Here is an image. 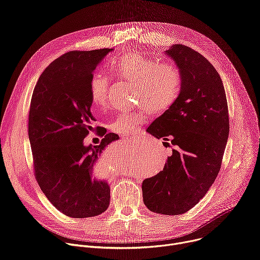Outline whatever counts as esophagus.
Instances as JSON below:
<instances>
[{"label": "esophagus", "instance_id": "34e87169", "mask_svg": "<svg viewBox=\"0 0 260 260\" xmlns=\"http://www.w3.org/2000/svg\"><path fill=\"white\" fill-rule=\"evenodd\" d=\"M125 140H126L127 142H128V141H129V142H132V141H133V139H132V138H125Z\"/></svg>", "mask_w": 260, "mask_h": 260}]
</instances>
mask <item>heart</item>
<instances>
[{
    "mask_svg": "<svg viewBox=\"0 0 260 260\" xmlns=\"http://www.w3.org/2000/svg\"><path fill=\"white\" fill-rule=\"evenodd\" d=\"M111 71L137 84L138 104H144L150 114H159L177 100L181 89V73L171 61L156 62L140 52H126L112 60ZM109 81L102 73H95L89 81V96L95 107H104L108 102ZM146 112H124L116 115L110 123L112 132L134 136L138 125L144 121Z\"/></svg>",
    "mask_w": 260,
    "mask_h": 260,
    "instance_id": "heart-1",
    "label": "heart"
}]
</instances>
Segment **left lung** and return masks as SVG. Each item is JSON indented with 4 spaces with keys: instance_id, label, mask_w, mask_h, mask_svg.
Listing matches in <instances>:
<instances>
[{
    "instance_id": "1",
    "label": "left lung",
    "mask_w": 260,
    "mask_h": 260,
    "mask_svg": "<svg viewBox=\"0 0 260 260\" xmlns=\"http://www.w3.org/2000/svg\"><path fill=\"white\" fill-rule=\"evenodd\" d=\"M165 53L181 73V89L147 132L171 141L174 148L164 170L143 181L142 191L150 211L180 215L205 197L220 171L230 134L229 109L223 83L207 58L181 44Z\"/></svg>"
}]
</instances>
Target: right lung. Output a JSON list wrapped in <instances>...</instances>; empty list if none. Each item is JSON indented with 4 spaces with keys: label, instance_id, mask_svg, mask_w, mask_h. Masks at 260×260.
<instances>
[{
    "label": "right lung",
    "instance_id": "right-lung-1",
    "mask_svg": "<svg viewBox=\"0 0 260 260\" xmlns=\"http://www.w3.org/2000/svg\"><path fill=\"white\" fill-rule=\"evenodd\" d=\"M113 49L70 51L52 61L37 82L28 113V139L36 179L49 202L73 218L93 217L110 203L107 180L93 176L105 148L118 135L106 134L100 145H84L95 121L89 81Z\"/></svg>",
    "mask_w": 260,
    "mask_h": 260
}]
</instances>
